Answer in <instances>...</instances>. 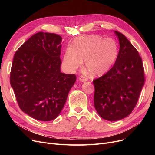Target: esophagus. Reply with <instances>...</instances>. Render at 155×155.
<instances>
[{
    "label": "esophagus",
    "mask_w": 155,
    "mask_h": 155,
    "mask_svg": "<svg viewBox=\"0 0 155 155\" xmlns=\"http://www.w3.org/2000/svg\"><path fill=\"white\" fill-rule=\"evenodd\" d=\"M79 81L81 82H85L87 81V79L85 76H82L79 77Z\"/></svg>",
    "instance_id": "1"
}]
</instances>
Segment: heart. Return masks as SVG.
Segmentation results:
<instances>
[{"instance_id":"b5f03b06","label":"heart","mask_w":155,"mask_h":155,"mask_svg":"<svg viewBox=\"0 0 155 155\" xmlns=\"http://www.w3.org/2000/svg\"><path fill=\"white\" fill-rule=\"evenodd\" d=\"M118 55V46L111 38L97 35H88L75 39L73 46L65 50L63 63L70 72L85 66L94 77L107 74L114 66Z\"/></svg>"}]
</instances>
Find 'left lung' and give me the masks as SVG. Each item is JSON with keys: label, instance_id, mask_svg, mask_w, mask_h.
I'll return each mask as SVG.
<instances>
[{"label": "left lung", "instance_id": "1", "mask_svg": "<svg viewBox=\"0 0 155 155\" xmlns=\"http://www.w3.org/2000/svg\"><path fill=\"white\" fill-rule=\"evenodd\" d=\"M120 43L118 58L104 76L94 79V104L103 119L118 121L129 115L144 85L142 60L127 37L114 31Z\"/></svg>", "mask_w": 155, "mask_h": 155}]
</instances>
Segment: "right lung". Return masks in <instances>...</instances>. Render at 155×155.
<instances>
[{"instance_id":"add662e5","label":"right lung","mask_w":155,"mask_h":155,"mask_svg":"<svg viewBox=\"0 0 155 155\" xmlns=\"http://www.w3.org/2000/svg\"><path fill=\"white\" fill-rule=\"evenodd\" d=\"M62 37L40 31L16 51L10 84L21 109L35 120L57 118L76 82L75 74L61 72Z\"/></svg>"}]
</instances>
